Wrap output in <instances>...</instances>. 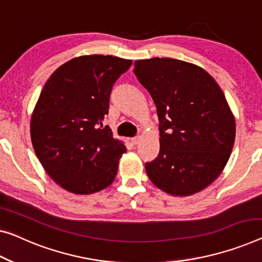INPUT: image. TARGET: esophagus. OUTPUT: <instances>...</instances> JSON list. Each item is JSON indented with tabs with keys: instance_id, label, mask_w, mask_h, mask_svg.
Returning <instances> with one entry per match:
<instances>
[{
	"instance_id": "obj_1",
	"label": "esophagus",
	"mask_w": 262,
	"mask_h": 262,
	"mask_svg": "<svg viewBox=\"0 0 262 262\" xmlns=\"http://www.w3.org/2000/svg\"><path fill=\"white\" fill-rule=\"evenodd\" d=\"M139 141H140V136H135V138L130 139V142H132V144H138V143H139Z\"/></svg>"
}]
</instances>
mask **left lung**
Masks as SVG:
<instances>
[{
  "instance_id": "obj_1",
  "label": "left lung",
  "mask_w": 262,
  "mask_h": 262,
  "mask_svg": "<svg viewBox=\"0 0 262 262\" xmlns=\"http://www.w3.org/2000/svg\"><path fill=\"white\" fill-rule=\"evenodd\" d=\"M134 74L153 99L160 151L146 162L163 192L188 196L224 170L235 140V120L219 84L198 66L169 57L134 62Z\"/></svg>"
}]
</instances>
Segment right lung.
Segmentation results:
<instances>
[{
    "label": "right lung",
    "instance_id": "obj_1",
    "mask_svg": "<svg viewBox=\"0 0 262 262\" xmlns=\"http://www.w3.org/2000/svg\"><path fill=\"white\" fill-rule=\"evenodd\" d=\"M132 63L111 55L75 57L42 89L31 115V142L49 177L68 192H100L118 174L126 147L102 121L113 85Z\"/></svg>",
    "mask_w": 262,
    "mask_h": 262
}]
</instances>
